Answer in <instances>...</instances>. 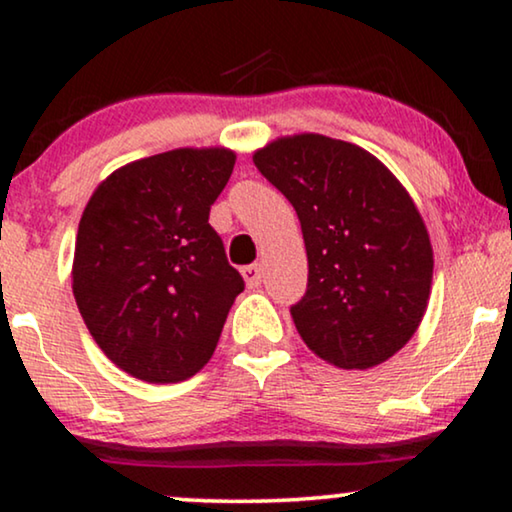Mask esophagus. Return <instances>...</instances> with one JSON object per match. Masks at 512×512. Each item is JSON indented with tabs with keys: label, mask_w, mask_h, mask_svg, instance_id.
<instances>
[{
	"label": "esophagus",
	"mask_w": 512,
	"mask_h": 512,
	"mask_svg": "<svg viewBox=\"0 0 512 512\" xmlns=\"http://www.w3.org/2000/svg\"><path fill=\"white\" fill-rule=\"evenodd\" d=\"M242 277H244V282H247L249 289H258L263 282L261 265H247V268H242Z\"/></svg>",
	"instance_id": "obj_1"
}]
</instances>
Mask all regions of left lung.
<instances>
[{
  "mask_svg": "<svg viewBox=\"0 0 512 512\" xmlns=\"http://www.w3.org/2000/svg\"><path fill=\"white\" fill-rule=\"evenodd\" d=\"M254 165L296 209L307 291L291 307L300 338L345 370L387 361L426 312L433 249L415 202L361 146L324 135L279 137Z\"/></svg>",
  "mask_w": 512,
  "mask_h": 512,
  "instance_id": "8db88e82",
  "label": "left lung"
}]
</instances>
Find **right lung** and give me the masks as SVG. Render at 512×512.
<instances>
[{
	"instance_id": "right-lung-1",
	"label": "right lung",
	"mask_w": 512,
	"mask_h": 512,
	"mask_svg": "<svg viewBox=\"0 0 512 512\" xmlns=\"http://www.w3.org/2000/svg\"><path fill=\"white\" fill-rule=\"evenodd\" d=\"M233 167L235 151L221 146L165 151L111 172L83 209L76 305L102 352L137 380L198 373L244 291L209 226Z\"/></svg>"
}]
</instances>
